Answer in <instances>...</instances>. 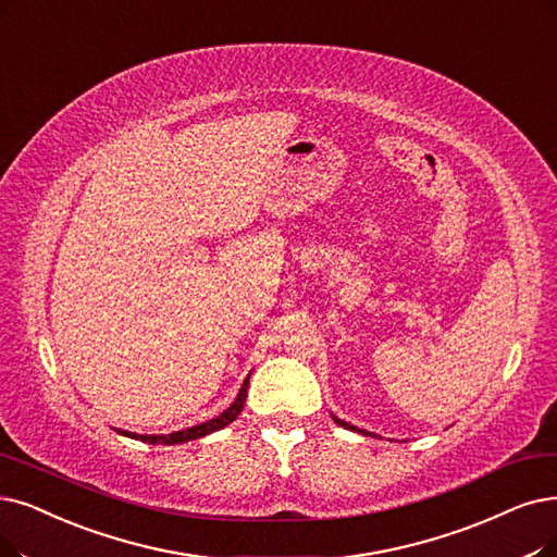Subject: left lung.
Instances as JSON below:
<instances>
[{
  "mask_svg": "<svg viewBox=\"0 0 557 557\" xmlns=\"http://www.w3.org/2000/svg\"><path fill=\"white\" fill-rule=\"evenodd\" d=\"M336 422H338V425H343V428H349V430H354V432H363V430H356V428H351L349 422H345V420H338V418H336ZM363 434H368V432H363Z\"/></svg>",
  "mask_w": 557,
  "mask_h": 557,
  "instance_id": "obj_1",
  "label": "left lung"
}]
</instances>
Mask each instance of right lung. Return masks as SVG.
Segmentation results:
<instances>
[{"label":"right lung","mask_w":557,"mask_h":557,"mask_svg":"<svg viewBox=\"0 0 557 557\" xmlns=\"http://www.w3.org/2000/svg\"><path fill=\"white\" fill-rule=\"evenodd\" d=\"M247 391H249V376H247V382L242 384V391L235 397V403L224 413L208 420V422H201V425H196V428H189V430H183V432H173V434H164V436H146V434H132V432H121V434L132 436V438H139L144 443H152V446H158V443H164V446H173V443H185V441L201 438V436H206L210 432H216L221 428H226L228 422H233L239 416V411L244 409V399H247Z\"/></svg>","instance_id":"right-lung-1"}]
</instances>
